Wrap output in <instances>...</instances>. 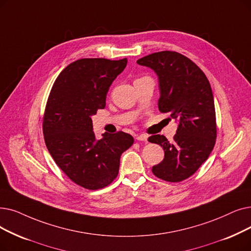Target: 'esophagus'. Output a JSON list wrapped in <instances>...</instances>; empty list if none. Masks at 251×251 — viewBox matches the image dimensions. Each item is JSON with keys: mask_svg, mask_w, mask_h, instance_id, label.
Returning a JSON list of instances; mask_svg holds the SVG:
<instances>
[{"mask_svg": "<svg viewBox=\"0 0 251 251\" xmlns=\"http://www.w3.org/2000/svg\"><path fill=\"white\" fill-rule=\"evenodd\" d=\"M135 139L138 141H148V136L145 134H139V135H136Z\"/></svg>", "mask_w": 251, "mask_h": 251, "instance_id": "esophagus-1", "label": "esophagus"}]
</instances>
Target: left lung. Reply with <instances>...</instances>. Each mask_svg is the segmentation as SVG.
<instances>
[{"instance_id": "1", "label": "left lung", "mask_w": 251, "mask_h": 251, "mask_svg": "<svg viewBox=\"0 0 251 251\" xmlns=\"http://www.w3.org/2000/svg\"><path fill=\"white\" fill-rule=\"evenodd\" d=\"M159 79V111L178 121L172 141L151 135L149 141L164 150V159L152 166L155 176L169 182L187 179L209 157L215 145L213 94L205 74L190 58L174 51H161L137 60Z\"/></svg>"}]
</instances>
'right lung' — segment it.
Returning <instances> with one entry per match:
<instances>
[{
	"instance_id": "add662e5",
	"label": "right lung",
	"mask_w": 251,
	"mask_h": 251,
	"mask_svg": "<svg viewBox=\"0 0 251 251\" xmlns=\"http://www.w3.org/2000/svg\"><path fill=\"white\" fill-rule=\"evenodd\" d=\"M127 59L82 58L69 64L50 91L43 133L57 166L71 180L88 190L108 186L118 176L120 157L134 143L125 132L96 139L91 116L104 108L108 88Z\"/></svg>"
}]
</instances>
